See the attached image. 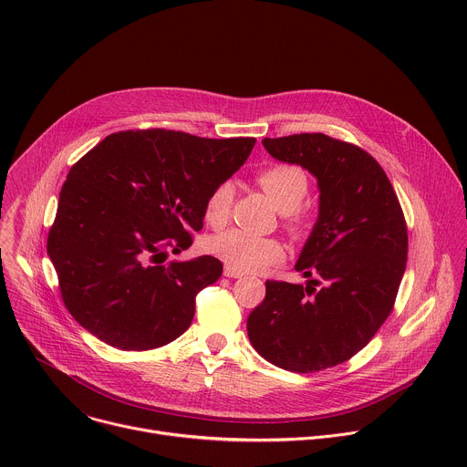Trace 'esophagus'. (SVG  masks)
Returning a JSON list of instances; mask_svg holds the SVG:
<instances>
[{
  "label": "esophagus",
  "mask_w": 467,
  "mask_h": 467,
  "mask_svg": "<svg viewBox=\"0 0 467 467\" xmlns=\"http://www.w3.org/2000/svg\"><path fill=\"white\" fill-rule=\"evenodd\" d=\"M223 275H225V277H231V279H240L244 274H240V272H236V270H231V268H227V265H225Z\"/></svg>",
  "instance_id": "34e87169"
}]
</instances>
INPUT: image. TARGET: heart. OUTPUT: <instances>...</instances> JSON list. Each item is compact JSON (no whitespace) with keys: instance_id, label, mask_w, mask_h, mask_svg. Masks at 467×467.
Masks as SVG:
<instances>
[{"instance_id":"1","label":"heart","mask_w":467,"mask_h":467,"mask_svg":"<svg viewBox=\"0 0 467 467\" xmlns=\"http://www.w3.org/2000/svg\"><path fill=\"white\" fill-rule=\"evenodd\" d=\"M258 186L270 197V202L283 214L294 213L308 192L306 173L292 164H275L264 168L256 175ZM234 188L231 182H220L205 202V222L218 229L229 220ZM209 251L220 258L227 268L240 274H254L270 268L283 258V245L275 238L251 234L247 231L231 229L213 236L207 244Z\"/></svg>"}]
</instances>
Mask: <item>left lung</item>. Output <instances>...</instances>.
I'll use <instances>...</instances> for the list:
<instances>
[{
    "label": "left lung",
    "mask_w": 467,
    "mask_h": 467,
    "mask_svg": "<svg viewBox=\"0 0 467 467\" xmlns=\"http://www.w3.org/2000/svg\"><path fill=\"white\" fill-rule=\"evenodd\" d=\"M262 146L316 177L319 207L296 262L306 285L265 281L247 335L268 362L319 371L366 348L391 312L407 268L405 216L380 164L353 144L303 132Z\"/></svg>",
    "instance_id": "obj_1"
}]
</instances>
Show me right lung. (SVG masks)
Wrapping results in <instances>:
<instances>
[{
	"mask_svg": "<svg viewBox=\"0 0 467 467\" xmlns=\"http://www.w3.org/2000/svg\"><path fill=\"white\" fill-rule=\"evenodd\" d=\"M254 139L181 130L112 132L66 177L47 254L66 308L123 351L162 348L190 327L195 296L222 277L211 254L166 260L202 231L209 193L247 161Z\"/></svg>",
	"mask_w": 467,
	"mask_h": 467,
	"instance_id": "right-lung-1",
	"label": "right lung"
}]
</instances>
